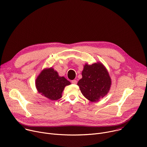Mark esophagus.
<instances>
[{
  "instance_id": "obj_1",
  "label": "esophagus",
  "mask_w": 147,
  "mask_h": 147,
  "mask_svg": "<svg viewBox=\"0 0 147 147\" xmlns=\"http://www.w3.org/2000/svg\"><path fill=\"white\" fill-rule=\"evenodd\" d=\"M71 83H72V84H76V83H77V80H71Z\"/></svg>"
}]
</instances>
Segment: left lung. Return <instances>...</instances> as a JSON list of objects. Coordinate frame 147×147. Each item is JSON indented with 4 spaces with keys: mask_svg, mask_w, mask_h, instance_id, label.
<instances>
[{
    "mask_svg": "<svg viewBox=\"0 0 147 147\" xmlns=\"http://www.w3.org/2000/svg\"><path fill=\"white\" fill-rule=\"evenodd\" d=\"M82 78L78 83L82 94L92 102L98 101L108 93L111 80L104 66L100 63L86 64Z\"/></svg>",
    "mask_w": 147,
    "mask_h": 147,
    "instance_id": "obj_1",
    "label": "left lung"
}]
</instances>
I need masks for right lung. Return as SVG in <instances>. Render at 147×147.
<instances>
[{
  "instance_id": "right-lung-1",
  "label": "right lung",
  "mask_w": 147,
  "mask_h": 147,
  "mask_svg": "<svg viewBox=\"0 0 147 147\" xmlns=\"http://www.w3.org/2000/svg\"><path fill=\"white\" fill-rule=\"evenodd\" d=\"M70 84L67 79L58 76L57 72L51 68L42 71L36 80L39 93L51 100L61 98L64 87Z\"/></svg>"
}]
</instances>
